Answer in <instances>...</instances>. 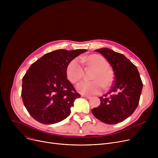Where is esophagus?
<instances>
[{
  "instance_id": "1",
  "label": "esophagus",
  "mask_w": 158,
  "mask_h": 158,
  "mask_svg": "<svg viewBox=\"0 0 158 158\" xmlns=\"http://www.w3.org/2000/svg\"><path fill=\"white\" fill-rule=\"evenodd\" d=\"M82 97H85V98H92V97H91L90 96H88V95H81Z\"/></svg>"
}]
</instances>
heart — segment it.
<instances>
[{
  "label": "heart",
  "instance_id": "obj_1",
  "mask_svg": "<svg viewBox=\"0 0 158 158\" xmlns=\"http://www.w3.org/2000/svg\"><path fill=\"white\" fill-rule=\"evenodd\" d=\"M81 61L95 69L92 81H81L76 86L78 92L87 95L97 94L101 92L102 86L110 87L113 80V73L108 67L109 64L104 57L98 54H92L82 57ZM66 73L68 79L75 83L81 79L83 76V69L77 58L72 60L67 65Z\"/></svg>",
  "mask_w": 158,
  "mask_h": 158
}]
</instances>
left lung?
<instances>
[{
	"instance_id": "1",
	"label": "left lung",
	"mask_w": 158,
	"mask_h": 158,
	"mask_svg": "<svg viewBox=\"0 0 158 158\" xmlns=\"http://www.w3.org/2000/svg\"><path fill=\"white\" fill-rule=\"evenodd\" d=\"M110 63L114 83L107 94L100 97L101 104L92 110L95 117L107 124H117L134 113L139 104L143 83L136 66L122 54L102 48L95 50Z\"/></svg>"
}]
</instances>
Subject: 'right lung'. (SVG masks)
<instances>
[{"label":"right lung","mask_w":158,"mask_h":158,"mask_svg":"<svg viewBox=\"0 0 158 158\" xmlns=\"http://www.w3.org/2000/svg\"><path fill=\"white\" fill-rule=\"evenodd\" d=\"M86 49H59L32 63L22 79V98L31 117L44 124L61 122L70 115L81 95L66 78L69 63Z\"/></svg>","instance_id":"1"}]
</instances>
